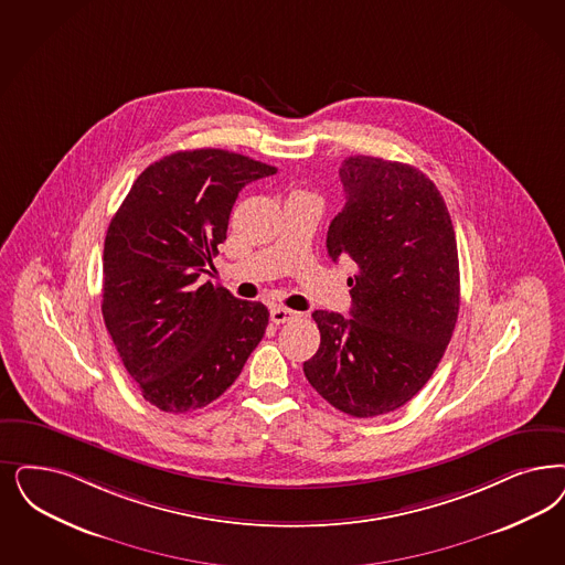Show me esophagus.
Wrapping results in <instances>:
<instances>
[{"instance_id": "34e87169", "label": "esophagus", "mask_w": 565, "mask_h": 565, "mask_svg": "<svg viewBox=\"0 0 565 565\" xmlns=\"http://www.w3.org/2000/svg\"><path fill=\"white\" fill-rule=\"evenodd\" d=\"M298 317V312L290 311V309H286V307H273L271 309V321L273 323H286V321H292Z\"/></svg>"}]
</instances>
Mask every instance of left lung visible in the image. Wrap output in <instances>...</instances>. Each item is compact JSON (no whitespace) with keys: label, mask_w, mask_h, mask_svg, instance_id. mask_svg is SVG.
<instances>
[{"label":"left lung","mask_w":565,"mask_h":565,"mask_svg":"<svg viewBox=\"0 0 565 565\" xmlns=\"http://www.w3.org/2000/svg\"><path fill=\"white\" fill-rule=\"evenodd\" d=\"M344 206L328 232L331 260L356 265L351 319L315 311L319 351L305 375L352 417L396 411L426 386L459 315V256L447 204L419 169L373 156L340 167Z\"/></svg>","instance_id":"obj_1"}]
</instances>
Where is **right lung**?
<instances>
[{
	"label": "right lung",
	"instance_id": "right-lung-1",
	"mask_svg": "<svg viewBox=\"0 0 565 565\" xmlns=\"http://www.w3.org/2000/svg\"><path fill=\"white\" fill-rule=\"evenodd\" d=\"M277 169L216 148L164 156L137 177L104 242L102 315L125 370L164 413L202 409L237 380L269 311L198 281L235 198Z\"/></svg>",
	"mask_w": 565,
	"mask_h": 565
}]
</instances>
